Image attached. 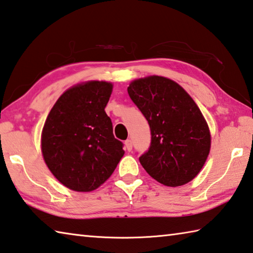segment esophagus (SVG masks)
<instances>
[{
    "label": "esophagus",
    "mask_w": 253,
    "mask_h": 253,
    "mask_svg": "<svg viewBox=\"0 0 253 253\" xmlns=\"http://www.w3.org/2000/svg\"><path fill=\"white\" fill-rule=\"evenodd\" d=\"M125 147L128 151H131L132 150V141L130 139H127L125 141Z\"/></svg>",
    "instance_id": "1"
}]
</instances>
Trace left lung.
Returning <instances> with one entry per match:
<instances>
[{
    "mask_svg": "<svg viewBox=\"0 0 253 253\" xmlns=\"http://www.w3.org/2000/svg\"><path fill=\"white\" fill-rule=\"evenodd\" d=\"M127 90L150 127L151 142L139 157L141 166L165 186L192 180L210 151L209 128L194 99L162 76L136 80Z\"/></svg>",
    "mask_w": 253,
    "mask_h": 253,
    "instance_id": "1",
    "label": "left lung"
}]
</instances>
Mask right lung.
I'll use <instances>...</instances> for the list:
<instances>
[{
    "label": "right lung",
    "mask_w": 253,
    "mask_h": 253,
    "mask_svg": "<svg viewBox=\"0 0 253 253\" xmlns=\"http://www.w3.org/2000/svg\"><path fill=\"white\" fill-rule=\"evenodd\" d=\"M113 85L87 82L67 89L50 109L42 131L45 163L64 186L91 191L112 176L125 154L105 107Z\"/></svg>",
    "instance_id": "add662e5"
}]
</instances>
